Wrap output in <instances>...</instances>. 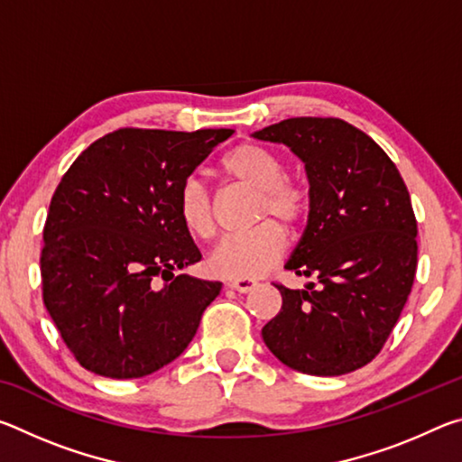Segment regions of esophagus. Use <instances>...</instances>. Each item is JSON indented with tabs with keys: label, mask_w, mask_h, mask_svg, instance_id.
Wrapping results in <instances>:
<instances>
[{
	"label": "esophagus",
	"mask_w": 462,
	"mask_h": 462,
	"mask_svg": "<svg viewBox=\"0 0 462 462\" xmlns=\"http://www.w3.org/2000/svg\"><path fill=\"white\" fill-rule=\"evenodd\" d=\"M228 287H232L234 291H238V293H248V291H253L256 283L253 279H236V281H230Z\"/></svg>",
	"instance_id": "34e87169"
}]
</instances>
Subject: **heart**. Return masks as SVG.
Instances as JSON below:
<instances>
[{"label": "heart", "instance_id": "b5f03b06", "mask_svg": "<svg viewBox=\"0 0 462 462\" xmlns=\"http://www.w3.org/2000/svg\"><path fill=\"white\" fill-rule=\"evenodd\" d=\"M222 169L232 183L256 193L253 220L263 224L226 236L209 254L208 267L224 279H256L275 267L285 253L287 240L277 224L295 230L308 217L310 191L300 179L285 175L283 156L263 144L236 146L226 154ZM177 209L191 236L201 240L214 236L217 206L212 191L199 179L191 177L181 185Z\"/></svg>", "mask_w": 462, "mask_h": 462}]
</instances>
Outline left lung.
Listing matches in <instances>:
<instances>
[{
	"instance_id": "obj_1",
	"label": "left lung",
	"mask_w": 462,
	"mask_h": 462,
	"mask_svg": "<svg viewBox=\"0 0 462 462\" xmlns=\"http://www.w3.org/2000/svg\"><path fill=\"white\" fill-rule=\"evenodd\" d=\"M306 165L310 214L285 269L314 277L277 285L279 314L263 340L289 369L318 377L371 363L400 319L418 267V224L385 151L338 118H289L254 132Z\"/></svg>"
}]
</instances>
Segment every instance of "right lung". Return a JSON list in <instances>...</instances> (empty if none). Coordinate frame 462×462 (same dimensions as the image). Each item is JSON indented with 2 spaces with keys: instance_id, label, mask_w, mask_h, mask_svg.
Wrapping results in <instances>:
<instances>
[{
  "instance_id": "add662e5",
  "label": "right lung",
  "mask_w": 462,
  "mask_h": 462,
  "mask_svg": "<svg viewBox=\"0 0 462 462\" xmlns=\"http://www.w3.org/2000/svg\"><path fill=\"white\" fill-rule=\"evenodd\" d=\"M232 130L120 128L77 156L54 191L42 300L85 369L138 379L193 340L220 281L175 275L201 261L179 217L181 185ZM170 283L161 288L155 277Z\"/></svg>"
}]
</instances>
